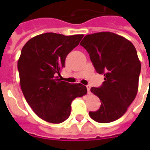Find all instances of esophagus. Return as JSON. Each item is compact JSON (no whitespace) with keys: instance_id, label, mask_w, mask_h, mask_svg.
I'll use <instances>...</instances> for the list:
<instances>
[{"instance_id":"esophagus-1","label":"esophagus","mask_w":150,"mask_h":150,"mask_svg":"<svg viewBox=\"0 0 150 150\" xmlns=\"http://www.w3.org/2000/svg\"><path fill=\"white\" fill-rule=\"evenodd\" d=\"M86 88H87V91H88V93H90V86H86Z\"/></svg>"}]
</instances>
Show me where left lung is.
Returning a JSON list of instances; mask_svg holds the SVG:
<instances>
[{"label":"left lung","mask_w":150,"mask_h":150,"mask_svg":"<svg viewBox=\"0 0 150 150\" xmlns=\"http://www.w3.org/2000/svg\"><path fill=\"white\" fill-rule=\"evenodd\" d=\"M80 45L87 50L96 72L104 75V82L91 92L101 105L89 116L99 123H109L122 117L135 100L139 88L141 63L130 41L110 32L85 36Z\"/></svg>","instance_id":"1"}]
</instances>
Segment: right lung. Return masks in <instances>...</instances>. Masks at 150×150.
I'll list each match as a JSON object with an SVG mask.
<instances>
[{
	"label": "right lung",
	"mask_w": 150,
	"mask_h": 150,
	"mask_svg": "<svg viewBox=\"0 0 150 150\" xmlns=\"http://www.w3.org/2000/svg\"><path fill=\"white\" fill-rule=\"evenodd\" d=\"M82 37L46 33L30 39L22 47L18 61L21 89L35 114L47 122L67 120L72 100L87 93L83 85L58 78L66 57Z\"/></svg>",
	"instance_id": "obj_1"
}]
</instances>
